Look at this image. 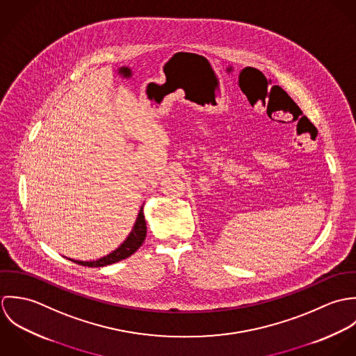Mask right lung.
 <instances>
[{"label": "right lung", "instance_id": "1", "mask_svg": "<svg viewBox=\"0 0 356 356\" xmlns=\"http://www.w3.org/2000/svg\"><path fill=\"white\" fill-rule=\"evenodd\" d=\"M145 237H147V222H145V216H144V207H141L140 213L137 216V220H136V225H134L131 233L123 241V244L119 248H116L113 252L104 256V257L99 259V260H93V261H82V260H74V259H70V260L75 261L78 264L86 266V267L108 266V264L120 261V260L129 257L130 254H134L143 245Z\"/></svg>", "mask_w": 356, "mask_h": 356}]
</instances>
